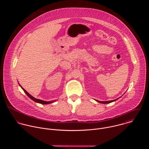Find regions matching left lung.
<instances>
[{
  "mask_svg": "<svg viewBox=\"0 0 149 149\" xmlns=\"http://www.w3.org/2000/svg\"><path fill=\"white\" fill-rule=\"evenodd\" d=\"M119 98H120V97H119ZM118 98V99H119ZM118 99H115V100H111V101H104V102H103V101H99V100H95L96 102H99V103H103V104H108V103H111V102H115V101H116V100H118Z\"/></svg>",
  "mask_w": 149,
  "mask_h": 149,
  "instance_id": "8db88e82",
  "label": "left lung"
}]
</instances>
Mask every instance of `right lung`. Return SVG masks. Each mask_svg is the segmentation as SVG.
<instances>
[{
    "instance_id": "obj_1",
    "label": "right lung",
    "mask_w": 149,
    "mask_h": 149,
    "mask_svg": "<svg viewBox=\"0 0 149 149\" xmlns=\"http://www.w3.org/2000/svg\"><path fill=\"white\" fill-rule=\"evenodd\" d=\"M19 85L21 86V85L19 84ZM21 87L22 88V89L23 90V91L25 92V93L31 99L33 100V101H34L35 102H37V103H40V104H50V103H52L54 102V101H51V102H46V101H44V100H40V99H36L35 97H34L33 96H31L30 94H29L22 86H21Z\"/></svg>"
}]
</instances>
